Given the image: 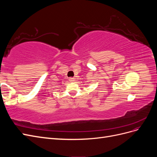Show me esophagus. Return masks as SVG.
<instances>
[{
    "label": "esophagus",
    "mask_w": 157,
    "mask_h": 157,
    "mask_svg": "<svg viewBox=\"0 0 157 157\" xmlns=\"http://www.w3.org/2000/svg\"><path fill=\"white\" fill-rule=\"evenodd\" d=\"M69 81H70V82H73L74 80H75V79H74L73 78H69Z\"/></svg>",
    "instance_id": "1"
}]
</instances>
